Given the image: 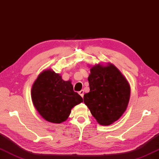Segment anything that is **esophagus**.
I'll return each instance as SVG.
<instances>
[{
    "label": "esophagus",
    "instance_id": "34e87169",
    "mask_svg": "<svg viewBox=\"0 0 159 159\" xmlns=\"http://www.w3.org/2000/svg\"><path fill=\"white\" fill-rule=\"evenodd\" d=\"M79 94L81 96V97L83 98V96H84V91L83 90H81V91H80L79 92Z\"/></svg>",
    "mask_w": 159,
    "mask_h": 159
}]
</instances>
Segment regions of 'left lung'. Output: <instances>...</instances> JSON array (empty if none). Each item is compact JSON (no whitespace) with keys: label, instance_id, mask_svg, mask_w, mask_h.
<instances>
[{"label":"left lung","instance_id":"1","mask_svg":"<svg viewBox=\"0 0 159 159\" xmlns=\"http://www.w3.org/2000/svg\"><path fill=\"white\" fill-rule=\"evenodd\" d=\"M90 67V90L84 94V103L100 125H110L126 111L130 98L129 84L112 63Z\"/></svg>","mask_w":159,"mask_h":159}]
</instances>
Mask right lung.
Segmentation results:
<instances>
[{"label": "right lung", "instance_id": "1", "mask_svg": "<svg viewBox=\"0 0 159 159\" xmlns=\"http://www.w3.org/2000/svg\"><path fill=\"white\" fill-rule=\"evenodd\" d=\"M31 96L34 107L47 121L61 123L66 120L71 109L83 102L74 92L71 80L62 79L52 69L45 70L33 83Z\"/></svg>", "mask_w": 159, "mask_h": 159}]
</instances>
